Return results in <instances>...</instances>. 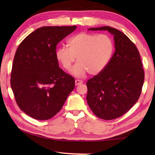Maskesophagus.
<instances>
[{
    "label": "esophagus",
    "instance_id": "obj_1",
    "mask_svg": "<svg viewBox=\"0 0 155 155\" xmlns=\"http://www.w3.org/2000/svg\"><path fill=\"white\" fill-rule=\"evenodd\" d=\"M75 85H79V84L82 83V81L81 80H75Z\"/></svg>",
    "mask_w": 155,
    "mask_h": 155
}]
</instances>
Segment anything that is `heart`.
Here are the masks:
<instances>
[{
    "label": "heart",
    "instance_id": "heart-1",
    "mask_svg": "<svg viewBox=\"0 0 155 155\" xmlns=\"http://www.w3.org/2000/svg\"><path fill=\"white\" fill-rule=\"evenodd\" d=\"M68 48L61 46L56 48V58L65 71H69L75 62L72 73L76 77L86 73L97 75L102 72L113 57L115 44L112 38L106 34L81 32L68 41Z\"/></svg>",
    "mask_w": 155,
    "mask_h": 155
}]
</instances>
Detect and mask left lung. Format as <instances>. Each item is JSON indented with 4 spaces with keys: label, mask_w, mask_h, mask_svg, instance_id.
<instances>
[{
    "label": "left lung",
    "mask_w": 155,
    "mask_h": 155,
    "mask_svg": "<svg viewBox=\"0 0 155 155\" xmlns=\"http://www.w3.org/2000/svg\"><path fill=\"white\" fill-rule=\"evenodd\" d=\"M90 30H107L114 35L116 51L107 67L87 82V101L97 117L116 119L138 100L145 80L140 53L126 35L115 28L101 27Z\"/></svg>",
    "instance_id": "8db88e82"
}]
</instances>
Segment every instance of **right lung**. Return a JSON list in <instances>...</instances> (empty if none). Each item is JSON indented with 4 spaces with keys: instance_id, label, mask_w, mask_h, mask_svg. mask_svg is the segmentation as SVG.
Returning a JSON list of instances; mask_svg holds the SVG:
<instances>
[{
    "instance_id": "add662e5",
    "label": "right lung",
    "mask_w": 155,
    "mask_h": 155,
    "mask_svg": "<svg viewBox=\"0 0 155 155\" xmlns=\"http://www.w3.org/2000/svg\"><path fill=\"white\" fill-rule=\"evenodd\" d=\"M77 26L42 27L17 48L10 84L17 104L37 120H48L62 109L75 79L59 68L56 46Z\"/></svg>"
}]
</instances>
